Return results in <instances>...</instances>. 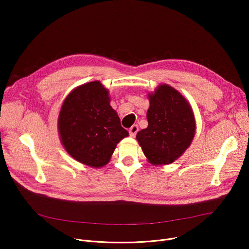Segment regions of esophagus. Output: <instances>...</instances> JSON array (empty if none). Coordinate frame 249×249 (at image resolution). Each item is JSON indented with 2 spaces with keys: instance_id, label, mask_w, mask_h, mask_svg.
Returning a JSON list of instances; mask_svg holds the SVG:
<instances>
[{
  "instance_id": "esophagus-1",
  "label": "esophagus",
  "mask_w": 249,
  "mask_h": 249,
  "mask_svg": "<svg viewBox=\"0 0 249 249\" xmlns=\"http://www.w3.org/2000/svg\"><path fill=\"white\" fill-rule=\"evenodd\" d=\"M138 131H139L138 125H133V126L129 129V134H130L131 137H135L136 134L138 133Z\"/></svg>"
}]
</instances>
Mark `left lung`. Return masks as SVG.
Instances as JSON below:
<instances>
[{
  "label": "left lung",
  "instance_id": "8db88e82",
  "mask_svg": "<svg viewBox=\"0 0 249 249\" xmlns=\"http://www.w3.org/2000/svg\"><path fill=\"white\" fill-rule=\"evenodd\" d=\"M148 127L136 139L148 161L157 165L172 163L189 148L196 132L195 116L189 101L167 84L148 93Z\"/></svg>",
  "mask_w": 249,
  "mask_h": 249
}]
</instances>
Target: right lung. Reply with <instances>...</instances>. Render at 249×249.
I'll return each instance as SVG.
<instances>
[{"label": "right lung", "instance_id": "obj_1", "mask_svg": "<svg viewBox=\"0 0 249 249\" xmlns=\"http://www.w3.org/2000/svg\"><path fill=\"white\" fill-rule=\"evenodd\" d=\"M58 132L66 152L94 168L107 164L117 144L129 136L111 107L109 90L99 81L81 85L66 96Z\"/></svg>", "mask_w": 249, "mask_h": 249}]
</instances>
